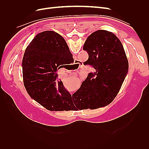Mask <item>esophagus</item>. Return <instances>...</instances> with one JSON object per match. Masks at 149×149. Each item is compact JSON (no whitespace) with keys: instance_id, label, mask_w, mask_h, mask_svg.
Masks as SVG:
<instances>
[{"instance_id":"obj_1","label":"esophagus","mask_w":149,"mask_h":149,"mask_svg":"<svg viewBox=\"0 0 149 149\" xmlns=\"http://www.w3.org/2000/svg\"><path fill=\"white\" fill-rule=\"evenodd\" d=\"M76 63H74L75 65H78L79 66H81V63H80L79 62V61H76Z\"/></svg>"}]
</instances>
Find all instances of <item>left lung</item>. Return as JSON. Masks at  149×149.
Listing matches in <instances>:
<instances>
[{
    "label": "left lung",
    "instance_id": "left-lung-1",
    "mask_svg": "<svg viewBox=\"0 0 149 149\" xmlns=\"http://www.w3.org/2000/svg\"><path fill=\"white\" fill-rule=\"evenodd\" d=\"M83 49L89 56L86 64L93 66L96 72L89 73L72 96L73 101L80 109L104 107L116 97L127 74L129 63L123 45L113 33L99 30L87 38Z\"/></svg>",
    "mask_w": 149,
    "mask_h": 149
}]
</instances>
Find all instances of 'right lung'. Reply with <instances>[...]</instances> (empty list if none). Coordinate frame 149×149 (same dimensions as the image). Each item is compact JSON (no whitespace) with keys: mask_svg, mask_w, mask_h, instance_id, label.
Instances as JSON below:
<instances>
[{"mask_svg":"<svg viewBox=\"0 0 149 149\" xmlns=\"http://www.w3.org/2000/svg\"><path fill=\"white\" fill-rule=\"evenodd\" d=\"M68 46L53 31L38 33L26 47L22 60L25 88L30 96L49 111H63L71 95L58 79L56 71L73 61Z\"/></svg>","mask_w":149,"mask_h":149,"instance_id":"obj_1","label":"right lung"}]
</instances>
